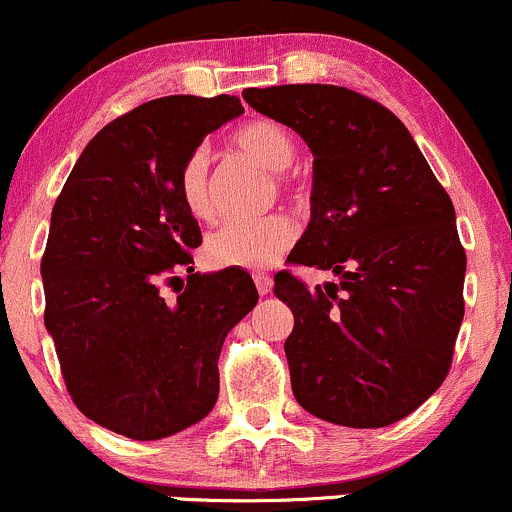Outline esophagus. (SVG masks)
Masks as SVG:
<instances>
[{"mask_svg":"<svg viewBox=\"0 0 512 512\" xmlns=\"http://www.w3.org/2000/svg\"><path fill=\"white\" fill-rule=\"evenodd\" d=\"M252 279H255V286H257V291H260V296L272 294V277H269V274L255 272L252 274Z\"/></svg>","mask_w":512,"mask_h":512,"instance_id":"34e87169","label":"esophagus"}]
</instances>
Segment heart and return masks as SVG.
I'll return each instance as SVG.
<instances>
[{
    "label": "heart",
    "instance_id": "heart-1",
    "mask_svg": "<svg viewBox=\"0 0 512 512\" xmlns=\"http://www.w3.org/2000/svg\"><path fill=\"white\" fill-rule=\"evenodd\" d=\"M238 153L252 157L269 172H284L296 157L291 133L279 123L257 119L240 126L230 138ZM179 196L199 221H211L213 201L209 189V157L196 150L179 172ZM296 230L286 216H265L255 221H230L213 230L206 240V260L213 267L262 269L274 265L294 245Z\"/></svg>",
    "mask_w": 512,
    "mask_h": 512
}]
</instances>
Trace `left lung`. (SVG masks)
I'll return each mask as SVG.
<instances>
[{
    "label": "left lung",
    "mask_w": 512,
    "mask_h": 512,
    "mask_svg": "<svg viewBox=\"0 0 512 512\" xmlns=\"http://www.w3.org/2000/svg\"><path fill=\"white\" fill-rule=\"evenodd\" d=\"M243 99L311 148V223L289 257L340 277L313 291L274 277L294 313L284 352L296 401L328 423L386 428L452 364L466 272L452 199L379 101L335 84L252 87Z\"/></svg>",
    "instance_id": "left-lung-1"
}]
</instances>
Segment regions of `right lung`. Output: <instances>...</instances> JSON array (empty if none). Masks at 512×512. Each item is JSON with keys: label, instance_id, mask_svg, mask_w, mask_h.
Returning <instances> with one entry per match:
<instances>
[{"label": "right lung", "instance_id": "right-lung-1", "mask_svg": "<svg viewBox=\"0 0 512 512\" xmlns=\"http://www.w3.org/2000/svg\"><path fill=\"white\" fill-rule=\"evenodd\" d=\"M243 111L228 94L145 101L89 140L53 206L46 330L75 406L131 440L211 413L223 340L257 303L243 269L194 272L201 230L179 196L187 157Z\"/></svg>", "mask_w": 512, "mask_h": 512}]
</instances>
